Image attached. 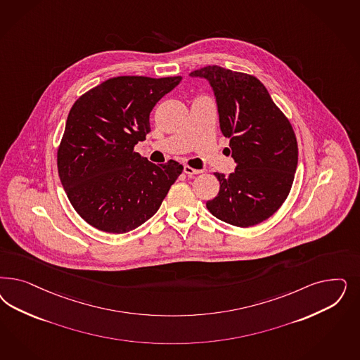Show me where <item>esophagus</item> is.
<instances>
[{"label":"esophagus","mask_w":360,"mask_h":360,"mask_svg":"<svg viewBox=\"0 0 360 360\" xmlns=\"http://www.w3.org/2000/svg\"><path fill=\"white\" fill-rule=\"evenodd\" d=\"M184 174H188V176H195V174H201V171L200 169H195V168H192V167H189V165H184Z\"/></svg>","instance_id":"obj_1"}]
</instances>
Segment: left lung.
Segmentation results:
<instances>
[{
  "label": "left lung",
  "instance_id": "1",
  "mask_svg": "<svg viewBox=\"0 0 360 360\" xmlns=\"http://www.w3.org/2000/svg\"><path fill=\"white\" fill-rule=\"evenodd\" d=\"M207 79L216 96L221 132L229 138L234 172H216L217 196L209 212L234 226H253L273 216L290 192L298 146L290 122L253 75L207 66L189 74Z\"/></svg>",
  "mask_w": 360,
  "mask_h": 360
}]
</instances>
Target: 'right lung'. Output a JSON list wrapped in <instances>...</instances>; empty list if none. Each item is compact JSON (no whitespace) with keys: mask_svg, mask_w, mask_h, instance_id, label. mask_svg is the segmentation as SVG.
<instances>
[{"mask_svg":"<svg viewBox=\"0 0 360 360\" xmlns=\"http://www.w3.org/2000/svg\"><path fill=\"white\" fill-rule=\"evenodd\" d=\"M181 77H115L83 94L70 110L58 174L71 205L102 232L127 233L160 208L183 165L153 164L134 151L151 131L152 108Z\"/></svg>","mask_w":360,"mask_h":360,"instance_id":"right-lung-1","label":"right lung"}]
</instances>
